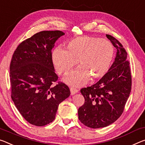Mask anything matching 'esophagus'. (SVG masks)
Listing matches in <instances>:
<instances>
[{"instance_id": "obj_1", "label": "esophagus", "mask_w": 145, "mask_h": 145, "mask_svg": "<svg viewBox=\"0 0 145 145\" xmlns=\"http://www.w3.org/2000/svg\"><path fill=\"white\" fill-rule=\"evenodd\" d=\"M70 91H71V94H72V95H74V94L77 93L78 92V89L75 88H73V87H71Z\"/></svg>"}]
</instances>
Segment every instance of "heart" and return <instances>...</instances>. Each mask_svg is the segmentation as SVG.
<instances>
[{"label": "heart", "mask_w": 145, "mask_h": 145, "mask_svg": "<svg viewBox=\"0 0 145 145\" xmlns=\"http://www.w3.org/2000/svg\"><path fill=\"white\" fill-rule=\"evenodd\" d=\"M114 48L108 40L96 37L83 35L70 40L66 50L57 48L52 59L57 73L70 72L79 63L81 66L67 75L65 81L75 86L101 79L108 72L114 58Z\"/></svg>", "instance_id": "1"}]
</instances>
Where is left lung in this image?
Instances as JSON below:
<instances>
[{
  "label": "left lung",
  "instance_id": "8db88e82",
  "mask_svg": "<svg viewBox=\"0 0 145 145\" xmlns=\"http://www.w3.org/2000/svg\"><path fill=\"white\" fill-rule=\"evenodd\" d=\"M106 36L117 49L114 63L97 83L81 89L84 103L78 110L79 119L91 128L106 127L122 115L132 87L127 53L116 38Z\"/></svg>",
  "mask_w": 145,
  "mask_h": 145
}]
</instances>
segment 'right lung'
Listing matches in <instances>:
<instances>
[{
	"instance_id": "obj_1",
	"label": "right lung",
	"mask_w": 145,
	"mask_h": 145,
	"mask_svg": "<svg viewBox=\"0 0 145 145\" xmlns=\"http://www.w3.org/2000/svg\"><path fill=\"white\" fill-rule=\"evenodd\" d=\"M63 31H42L20 44L10 66L11 97L27 122L42 126L52 123L60 103L70 95L68 86L58 82L52 50Z\"/></svg>"
}]
</instances>
